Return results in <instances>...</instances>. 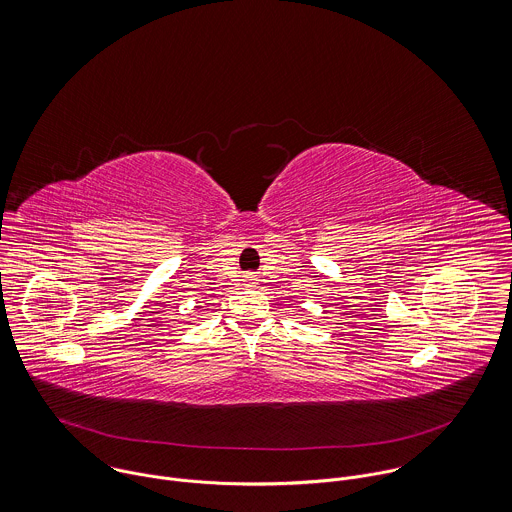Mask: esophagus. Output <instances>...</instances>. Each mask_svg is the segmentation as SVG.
I'll return each mask as SVG.
<instances>
[{"instance_id": "34e87169", "label": "esophagus", "mask_w": 512, "mask_h": 512, "mask_svg": "<svg viewBox=\"0 0 512 512\" xmlns=\"http://www.w3.org/2000/svg\"><path fill=\"white\" fill-rule=\"evenodd\" d=\"M250 280H254V278H250Z\"/></svg>"}]
</instances>
